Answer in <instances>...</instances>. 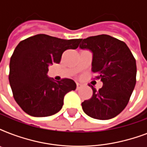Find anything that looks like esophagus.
<instances>
[{"label": "esophagus", "instance_id": "34e87169", "mask_svg": "<svg viewBox=\"0 0 147 147\" xmlns=\"http://www.w3.org/2000/svg\"><path fill=\"white\" fill-rule=\"evenodd\" d=\"M76 86H77V89H80L81 87L82 86V84H80V83L77 82L76 83Z\"/></svg>", "mask_w": 147, "mask_h": 147}]
</instances>
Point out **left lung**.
<instances>
[{"mask_svg":"<svg viewBox=\"0 0 147 147\" xmlns=\"http://www.w3.org/2000/svg\"><path fill=\"white\" fill-rule=\"evenodd\" d=\"M79 48L92 53V70L103 86L96 90L91 86L93 95L82 103L89 117L109 120L118 115L127 105L136 85L137 65L125 42L109 35L80 39Z\"/></svg>","mask_w":147,"mask_h":147,"instance_id":"left-lung-1","label":"left lung"}]
</instances>
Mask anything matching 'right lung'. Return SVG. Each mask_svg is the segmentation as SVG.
I'll return each instance as SVG.
<instances>
[{
	"label": "right lung",
	"instance_id": "1",
	"mask_svg": "<svg viewBox=\"0 0 147 147\" xmlns=\"http://www.w3.org/2000/svg\"><path fill=\"white\" fill-rule=\"evenodd\" d=\"M79 40L38 34L15 48L10 61L9 82L16 102L26 114L52 116L62 109L65 95L76 90L73 80L55 81L47 73L49 65L59 63L63 52L78 48Z\"/></svg>",
	"mask_w": 147,
	"mask_h": 147
}]
</instances>
